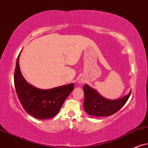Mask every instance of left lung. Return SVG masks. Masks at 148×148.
Listing matches in <instances>:
<instances>
[{
  "label": "left lung",
  "mask_w": 148,
  "mask_h": 148,
  "mask_svg": "<svg viewBox=\"0 0 148 148\" xmlns=\"http://www.w3.org/2000/svg\"><path fill=\"white\" fill-rule=\"evenodd\" d=\"M84 95V109L90 115L96 117L110 116L119 111L126 103L131 91L126 96L117 100H107L100 96L95 89L89 85L83 86Z\"/></svg>",
  "instance_id": "obj_1"
}]
</instances>
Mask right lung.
<instances>
[{
    "label": "right lung",
    "instance_id": "right-lung-1",
    "mask_svg": "<svg viewBox=\"0 0 148 148\" xmlns=\"http://www.w3.org/2000/svg\"><path fill=\"white\" fill-rule=\"evenodd\" d=\"M20 55V53L17 58L15 69L14 85L20 103L27 113L35 118H51L59 113L65 99L74 89V84L46 90L33 87L22 75L19 65Z\"/></svg>",
    "mask_w": 148,
    "mask_h": 148
}]
</instances>
